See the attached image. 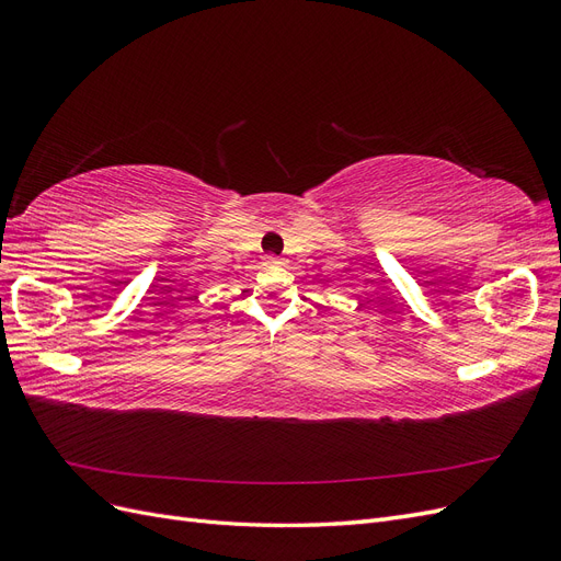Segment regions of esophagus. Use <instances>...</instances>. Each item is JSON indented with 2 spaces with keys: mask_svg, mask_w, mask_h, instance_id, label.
<instances>
[{
  "mask_svg": "<svg viewBox=\"0 0 561 561\" xmlns=\"http://www.w3.org/2000/svg\"><path fill=\"white\" fill-rule=\"evenodd\" d=\"M285 260L283 257H274V254H268V257H264V264L266 266H280Z\"/></svg>",
  "mask_w": 561,
  "mask_h": 561,
  "instance_id": "1",
  "label": "esophagus"
}]
</instances>
